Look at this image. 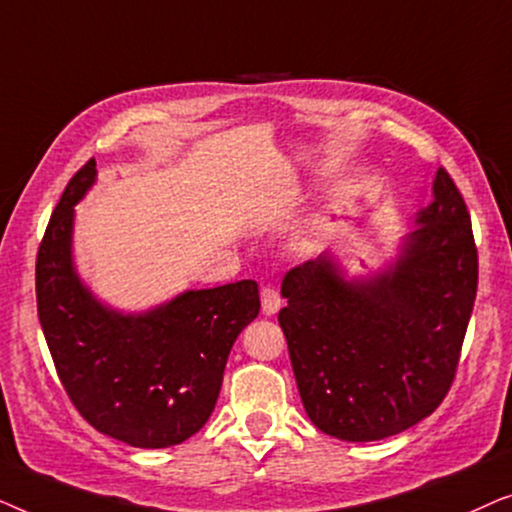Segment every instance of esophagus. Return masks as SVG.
Masks as SVG:
<instances>
[{"label":"esophagus","instance_id":"1","mask_svg":"<svg viewBox=\"0 0 512 512\" xmlns=\"http://www.w3.org/2000/svg\"><path fill=\"white\" fill-rule=\"evenodd\" d=\"M282 293H279L277 289H272V286H265V289L261 291V307H263V314H268V317H272L279 307H282Z\"/></svg>","mask_w":512,"mask_h":512}]
</instances>
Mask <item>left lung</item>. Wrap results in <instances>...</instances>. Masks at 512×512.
Instances as JSON below:
<instances>
[{
  "instance_id": "obj_1",
  "label": "left lung",
  "mask_w": 512,
  "mask_h": 512,
  "mask_svg": "<svg viewBox=\"0 0 512 512\" xmlns=\"http://www.w3.org/2000/svg\"><path fill=\"white\" fill-rule=\"evenodd\" d=\"M401 256L347 282L331 254L284 275L279 326L307 417L328 436H396L443 403L478 293L471 214L438 167Z\"/></svg>"
}]
</instances>
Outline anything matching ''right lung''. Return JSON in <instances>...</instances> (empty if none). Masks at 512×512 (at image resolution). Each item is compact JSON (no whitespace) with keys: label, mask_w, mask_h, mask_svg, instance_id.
Returning a JSON list of instances; mask_svg holds the SVG:
<instances>
[{"label":"right lung","mask_w":512,"mask_h":512,"mask_svg":"<svg viewBox=\"0 0 512 512\" xmlns=\"http://www.w3.org/2000/svg\"><path fill=\"white\" fill-rule=\"evenodd\" d=\"M95 158L69 179L37 254V310L69 401L104 436L170 447L198 433L219 398L242 328L261 310L242 279L186 291L142 314L102 305L72 261L74 205L95 184Z\"/></svg>","instance_id":"1"}]
</instances>
